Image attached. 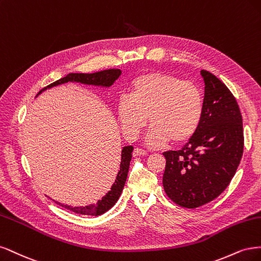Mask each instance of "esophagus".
Returning <instances> with one entry per match:
<instances>
[{
    "label": "esophagus",
    "mask_w": 261,
    "mask_h": 261,
    "mask_svg": "<svg viewBox=\"0 0 261 261\" xmlns=\"http://www.w3.org/2000/svg\"><path fill=\"white\" fill-rule=\"evenodd\" d=\"M146 154H147L146 150L143 149V148H140V147H136V148H134V150H133V156H134V157L144 156V155H146Z\"/></svg>",
    "instance_id": "34e87169"
}]
</instances>
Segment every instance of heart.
<instances>
[{
	"mask_svg": "<svg viewBox=\"0 0 261 261\" xmlns=\"http://www.w3.org/2000/svg\"><path fill=\"white\" fill-rule=\"evenodd\" d=\"M130 96L117 100V117L125 137L136 139L149 119L146 143L161 147L179 144L194 134L204 113V97L194 83L171 74L148 72L133 79Z\"/></svg>",
	"mask_w": 261,
	"mask_h": 261,
	"instance_id": "b5f03b06",
	"label": "heart"
}]
</instances>
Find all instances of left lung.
<instances>
[{"label":"left lung","mask_w":261,"mask_h":261,"mask_svg":"<svg viewBox=\"0 0 261 261\" xmlns=\"http://www.w3.org/2000/svg\"><path fill=\"white\" fill-rule=\"evenodd\" d=\"M204 113L196 132L180 150L165 152L163 186L179 206L196 208L229 186L243 155V120L237 99L222 81L201 70Z\"/></svg>","instance_id":"1"}]
</instances>
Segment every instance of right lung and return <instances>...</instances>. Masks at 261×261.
I'll return each instance as SVG.
<instances>
[{"label":"right lung","instance_id":"add662e5","mask_svg":"<svg viewBox=\"0 0 261 261\" xmlns=\"http://www.w3.org/2000/svg\"><path fill=\"white\" fill-rule=\"evenodd\" d=\"M121 70L120 69H107L103 71H98L94 73H69L67 74L66 77L53 82L52 85L47 86L46 88L42 89L39 93L41 94L42 92L51 89L56 86L64 85L67 82H75V83H81V85H87V86H94V87H100V88H109L114 85V82L120 77ZM132 152H133V146H124L121 150V162H120V169L117 173L116 180L113 183L111 188V191H108L105 196L102 197V199H98L96 204H92L86 207H71L68 205H64L56 203L61 205L62 207H65L66 209H69L71 212L80 215H88V216H100L108 212L116 203L117 200L119 199L124 183L127 181L128 171H129V166L132 158Z\"/></svg>","mask_w":261,"mask_h":261}]
</instances>
